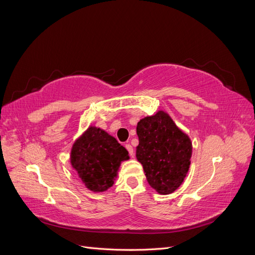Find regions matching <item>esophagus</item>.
<instances>
[{
    "instance_id": "1",
    "label": "esophagus",
    "mask_w": 255,
    "mask_h": 255,
    "mask_svg": "<svg viewBox=\"0 0 255 255\" xmlns=\"http://www.w3.org/2000/svg\"><path fill=\"white\" fill-rule=\"evenodd\" d=\"M126 148H127V150L128 151V154L130 156H134V149H133V146L130 145L129 143H128V144H126Z\"/></svg>"
}]
</instances>
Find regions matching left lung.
<instances>
[{
  "label": "left lung",
  "mask_w": 255,
  "mask_h": 255,
  "mask_svg": "<svg viewBox=\"0 0 255 255\" xmlns=\"http://www.w3.org/2000/svg\"><path fill=\"white\" fill-rule=\"evenodd\" d=\"M137 160L146 181L160 195L172 194L186 177L192 155L189 136L164 111L146 116L137 123Z\"/></svg>",
  "instance_id": "1"
}]
</instances>
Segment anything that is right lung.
Here are the masks:
<instances>
[{"mask_svg": "<svg viewBox=\"0 0 255 255\" xmlns=\"http://www.w3.org/2000/svg\"><path fill=\"white\" fill-rule=\"evenodd\" d=\"M128 152L106 130L90 126L76 139L70 153V164L82 183L94 192L112 187L122 161Z\"/></svg>", "mask_w": 255, "mask_h": 255, "instance_id": "right-lung-1", "label": "right lung"}]
</instances>
